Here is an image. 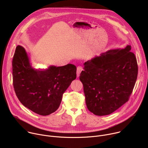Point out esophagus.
Listing matches in <instances>:
<instances>
[{"label":"esophagus","instance_id":"obj_1","mask_svg":"<svg viewBox=\"0 0 148 148\" xmlns=\"http://www.w3.org/2000/svg\"><path fill=\"white\" fill-rule=\"evenodd\" d=\"M83 70V69L81 66H78L77 68V77H78L79 76L80 73H81V71Z\"/></svg>","mask_w":148,"mask_h":148}]
</instances>
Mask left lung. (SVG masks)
Here are the masks:
<instances>
[{
	"mask_svg": "<svg viewBox=\"0 0 148 148\" xmlns=\"http://www.w3.org/2000/svg\"><path fill=\"white\" fill-rule=\"evenodd\" d=\"M131 50L130 45L110 50L84 64L79 79L87 108L94 115L111 114L128 101L138 71Z\"/></svg>",
	"mask_w": 148,
	"mask_h": 148,
	"instance_id": "1",
	"label": "left lung"
}]
</instances>
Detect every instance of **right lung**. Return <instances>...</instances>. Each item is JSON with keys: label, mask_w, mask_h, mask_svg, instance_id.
<instances>
[{"label": "right lung", "mask_w": 148, "mask_h": 148, "mask_svg": "<svg viewBox=\"0 0 148 148\" xmlns=\"http://www.w3.org/2000/svg\"><path fill=\"white\" fill-rule=\"evenodd\" d=\"M76 67L72 64L35 69L21 46L16 47L12 61L13 84L16 96L25 107L43 116L58 108L63 93L76 78Z\"/></svg>", "instance_id": "add662e5"}]
</instances>
